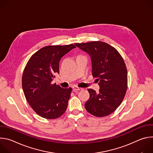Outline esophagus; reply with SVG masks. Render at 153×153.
<instances>
[{"mask_svg":"<svg viewBox=\"0 0 153 153\" xmlns=\"http://www.w3.org/2000/svg\"><path fill=\"white\" fill-rule=\"evenodd\" d=\"M73 91H80V90H82V88H79V87H77V86H73Z\"/></svg>","mask_w":153,"mask_h":153,"instance_id":"1","label":"esophagus"}]
</instances>
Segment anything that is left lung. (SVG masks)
I'll list each match as a JSON object with an SVG mask.
<instances>
[{
    "label": "left lung",
    "instance_id": "left-lung-1",
    "mask_svg": "<svg viewBox=\"0 0 153 153\" xmlns=\"http://www.w3.org/2000/svg\"><path fill=\"white\" fill-rule=\"evenodd\" d=\"M89 54L92 75L97 78L99 92L88 89L90 98L85 103L86 111L96 117L113 113L122 103L127 89V70L124 60L113 47L103 42L75 43Z\"/></svg>",
    "mask_w": 153,
    "mask_h": 153
}]
</instances>
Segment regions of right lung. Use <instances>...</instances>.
<instances>
[{
    "instance_id": "1",
    "label": "right lung",
    "mask_w": 153,
    "mask_h": 153,
    "mask_svg": "<svg viewBox=\"0 0 153 153\" xmlns=\"http://www.w3.org/2000/svg\"><path fill=\"white\" fill-rule=\"evenodd\" d=\"M75 48L71 44L45 47L26 65L22 80L23 91L33 110L43 118L57 119L67 110L72 88H62L51 82L59 74L60 59Z\"/></svg>"
}]
</instances>
